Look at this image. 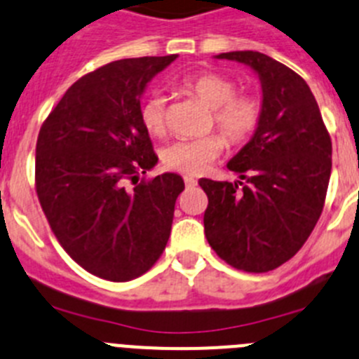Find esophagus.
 Returning a JSON list of instances; mask_svg holds the SVG:
<instances>
[{
  "label": "esophagus",
  "instance_id": "1",
  "mask_svg": "<svg viewBox=\"0 0 359 359\" xmlns=\"http://www.w3.org/2000/svg\"><path fill=\"white\" fill-rule=\"evenodd\" d=\"M184 184H186L187 187H195L196 184V179H193V177H184Z\"/></svg>",
  "mask_w": 359,
  "mask_h": 359
}]
</instances>
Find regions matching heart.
<instances>
[{"mask_svg":"<svg viewBox=\"0 0 359 359\" xmlns=\"http://www.w3.org/2000/svg\"><path fill=\"white\" fill-rule=\"evenodd\" d=\"M179 87L211 109L216 127L232 143L245 141L256 130L261 119V102L252 95H236V83L229 76L203 71L184 76ZM140 118L148 134H164L166 96L161 91H151L141 103ZM224 148L225 140L219 134L205 135L198 140H180L166 147L163 161L170 170L184 175H200L208 172V168L222 156Z\"/></svg>","mask_w":359,"mask_h":359,"instance_id":"b5f03b06","label":"heart"}]
</instances>
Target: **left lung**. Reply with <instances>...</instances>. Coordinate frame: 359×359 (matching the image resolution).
Segmentation results:
<instances>
[{
	"mask_svg": "<svg viewBox=\"0 0 359 359\" xmlns=\"http://www.w3.org/2000/svg\"><path fill=\"white\" fill-rule=\"evenodd\" d=\"M215 59L250 67L263 100L250 141L227 163L240 180H198L209 198L203 231L229 264L268 272L295 256L320 218L331 140L311 89L295 71L259 51H229Z\"/></svg>",
	"mask_w": 359,
	"mask_h": 359,
	"instance_id": "1",
	"label": "left lung"
}]
</instances>
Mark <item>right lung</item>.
I'll use <instances>...</instances> for the list:
<instances>
[{
	"instance_id": "obj_1",
	"label": "right lung",
	"mask_w": 359,
	"mask_h": 359,
	"mask_svg": "<svg viewBox=\"0 0 359 359\" xmlns=\"http://www.w3.org/2000/svg\"><path fill=\"white\" fill-rule=\"evenodd\" d=\"M179 55L107 64L76 80L41 127L35 186L59 243L93 276L123 283L159 259L184 180L163 173L128 189L159 157L140 118L151 79Z\"/></svg>"
}]
</instances>
